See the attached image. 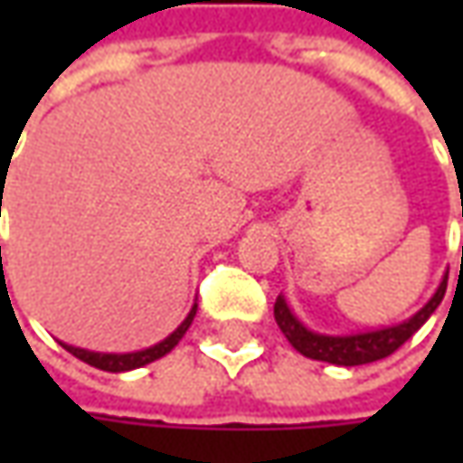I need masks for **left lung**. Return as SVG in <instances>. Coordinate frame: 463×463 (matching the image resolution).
Instances as JSON below:
<instances>
[{
  "instance_id": "8db88e82",
  "label": "left lung",
  "mask_w": 463,
  "mask_h": 463,
  "mask_svg": "<svg viewBox=\"0 0 463 463\" xmlns=\"http://www.w3.org/2000/svg\"><path fill=\"white\" fill-rule=\"evenodd\" d=\"M446 280H449V273L443 276L440 286L436 288V294L430 296V301L420 311H415L410 319H404L400 325H392V327L368 329V332H353V335H322V332H314V329L304 327V322L291 311V307L286 304L283 296L276 298L273 311H276V322L280 332L286 335V340L301 355H307L311 361H325V364L332 365H364L392 355L397 347L404 345L430 319V314L438 309V304L446 296Z\"/></svg>"
}]
</instances>
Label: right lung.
Masks as SVG:
<instances>
[{
	"label": "right lung",
	"instance_id": "add662e5",
	"mask_svg": "<svg viewBox=\"0 0 463 463\" xmlns=\"http://www.w3.org/2000/svg\"><path fill=\"white\" fill-rule=\"evenodd\" d=\"M2 252V247H0ZM195 311H198V304H193V309L187 311V317L183 319V325L175 329L172 335H167L162 343H156L152 347H144V350H134V353H95V350H84V347H74V345H66L61 343L71 355H77L80 361L84 364L95 365L99 371H110V373H123V371H134V368H141V365L152 364L156 358H162V355H167L172 347L177 345L183 337H185L187 327L193 325V317H195Z\"/></svg>",
	"mask_w": 463,
	"mask_h": 463
}]
</instances>
